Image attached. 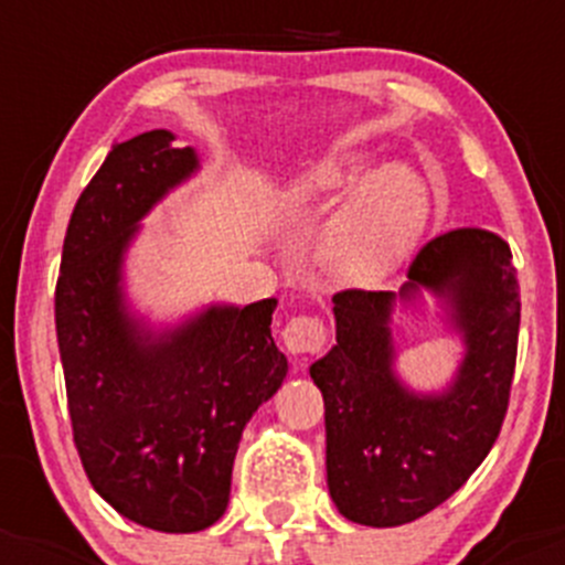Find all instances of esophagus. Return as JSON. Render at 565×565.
Wrapping results in <instances>:
<instances>
[{
    "instance_id": "34e87169",
    "label": "esophagus",
    "mask_w": 565,
    "mask_h": 565,
    "mask_svg": "<svg viewBox=\"0 0 565 565\" xmlns=\"http://www.w3.org/2000/svg\"><path fill=\"white\" fill-rule=\"evenodd\" d=\"M281 341L289 355H315L324 347L328 333L317 317H295L284 324Z\"/></svg>"
}]
</instances>
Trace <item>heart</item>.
Listing matches in <instances>:
<instances>
[{
  "label": "heart",
  "instance_id": "obj_1",
  "mask_svg": "<svg viewBox=\"0 0 565 565\" xmlns=\"http://www.w3.org/2000/svg\"><path fill=\"white\" fill-rule=\"evenodd\" d=\"M344 195L319 237V259L344 284L383 281L415 254L429 226V182L404 161L372 169L363 150L330 152L278 185L276 207L284 215H311Z\"/></svg>",
  "mask_w": 565,
  "mask_h": 565
}]
</instances>
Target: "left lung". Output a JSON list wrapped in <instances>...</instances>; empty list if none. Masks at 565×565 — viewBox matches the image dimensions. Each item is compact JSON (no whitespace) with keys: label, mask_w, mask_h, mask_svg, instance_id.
<instances>
[{"label":"left lung","mask_w":565,"mask_h":565,"mask_svg":"<svg viewBox=\"0 0 565 565\" xmlns=\"http://www.w3.org/2000/svg\"><path fill=\"white\" fill-rule=\"evenodd\" d=\"M431 299L462 344L446 386L418 392L395 369L397 319ZM335 344L309 374L324 398V465L350 522L396 527L429 514L487 459L503 426L520 335L509 243L483 230L435 237L398 292L333 295Z\"/></svg>","instance_id":"1"}]
</instances>
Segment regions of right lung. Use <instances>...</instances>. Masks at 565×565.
I'll return each instance as SVG.
<instances>
[{
    "label": "right lung",
    "mask_w": 565,
    "mask_h": 565,
    "mask_svg": "<svg viewBox=\"0 0 565 565\" xmlns=\"http://www.w3.org/2000/svg\"><path fill=\"white\" fill-rule=\"evenodd\" d=\"M172 130L114 145L73 207L56 281V341L73 440L95 492L125 520L196 533L224 516L250 415L289 372L276 300L152 319L128 292L141 221L202 169Z\"/></svg>",
    "instance_id": "1"
}]
</instances>
